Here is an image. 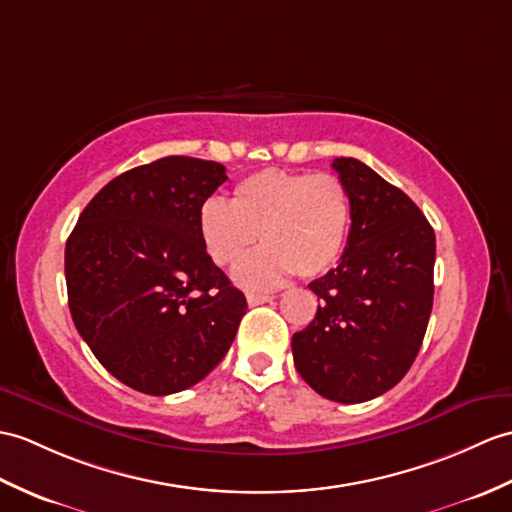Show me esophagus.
Listing matches in <instances>:
<instances>
[{
  "label": "esophagus",
  "instance_id": "34e87169",
  "mask_svg": "<svg viewBox=\"0 0 512 512\" xmlns=\"http://www.w3.org/2000/svg\"><path fill=\"white\" fill-rule=\"evenodd\" d=\"M246 301H248V305H261V303H270L272 296L270 294H248Z\"/></svg>",
  "mask_w": 512,
  "mask_h": 512
}]
</instances>
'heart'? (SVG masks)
I'll list each match as a JSON object with an SVG mask.
<instances>
[{
    "mask_svg": "<svg viewBox=\"0 0 512 512\" xmlns=\"http://www.w3.org/2000/svg\"><path fill=\"white\" fill-rule=\"evenodd\" d=\"M351 229V198L334 174L261 170L242 178L231 205L209 198L198 213L202 246L218 266L235 264L244 288H275L296 272L314 279L336 266Z\"/></svg>",
    "mask_w": 512,
    "mask_h": 512,
    "instance_id": "b5f03b06",
    "label": "heart"
}]
</instances>
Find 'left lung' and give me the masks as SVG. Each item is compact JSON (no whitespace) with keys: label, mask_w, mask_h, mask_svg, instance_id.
I'll use <instances>...</instances> for the list:
<instances>
[{"label":"left lung","mask_w":512,"mask_h":512,"mask_svg":"<svg viewBox=\"0 0 512 512\" xmlns=\"http://www.w3.org/2000/svg\"><path fill=\"white\" fill-rule=\"evenodd\" d=\"M351 198L340 264L310 283L316 316L292 336L299 375L318 395L362 403L397 386L432 314L436 237L421 209L351 157L334 159Z\"/></svg>","instance_id":"1"}]
</instances>
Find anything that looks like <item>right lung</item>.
I'll list each match as a JSON object with an SVG mask.
<instances>
[{
    "label": "right lung",
    "mask_w": 512,
    "mask_h": 512,
    "mask_svg": "<svg viewBox=\"0 0 512 512\" xmlns=\"http://www.w3.org/2000/svg\"><path fill=\"white\" fill-rule=\"evenodd\" d=\"M227 168L165 157L120 174L80 213L65 246L69 312L95 358L146 395L181 392L227 355L244 294L198 233Z\"/></svg>",
    "instance_id": "add662e5"
}]
</instances>
